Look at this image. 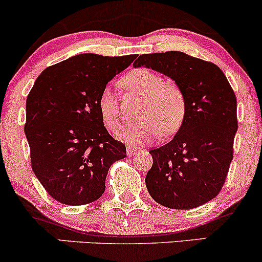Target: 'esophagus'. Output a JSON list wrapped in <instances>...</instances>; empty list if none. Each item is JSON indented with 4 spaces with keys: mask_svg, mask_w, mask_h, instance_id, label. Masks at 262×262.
Returning <instances> with one entry per match:
<instances>
[{
    "mask_svg": "<svg viewBox=\"0 0 262 262\" xmlns=\"http://www.w3.org/2000/svg\"><path fill=\"white\" fill-rule=\"evenodd\" d=\"M137 151H139V148H136V146H132V145L126 146V154H128L129 157L137 154Z\"/></svg>",
    "mask_w": 262,
    "mask_h": 262,
    "instance_id": "esophagus-1",
    "label": "esophagus"
}]
</instances>
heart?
<instances>
[{"label": "heart", "instance_id": "heart-1", "mask_svg": "<svg viewBox=\"0 0 262 262\" xmlns=\"http://www.w3.org/2000/svg\"><path fill=\"white\" fill-rule=\"evenodd\" d=\"M126 89L144 97L140 109L142 120L124 125L117 132V137L130 144H143L163 134H173L183 124L186 103L182 89L154 72L139 68L122 79ZM98 107L103 122L111 130L119 125V102L111 88L100 93Z\"/></svg>", "mask_w": 262, "mask_h": 262}]
</instances>
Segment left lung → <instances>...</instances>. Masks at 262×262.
<instances>
[{
	"instance_id": "obj_1",
	"label": "left lung",
	"mask_w": 262,
	"mask_h": 262,
	"mask_svg": "<svg viewBox=\"0 0 262 262\" xmlns=\"http://www.w3.org/2000/svg\"><path fill=\"white\" fill-rule=\"evenodd\" d=\"M133 66L173 79L186 103L175 137L149 150L153 166L146 174V189L169 209L198 208L219 194L228 177L237 130L234 91L216 64L183 52L142 54Z\"/></svg>"
}]
</instances>
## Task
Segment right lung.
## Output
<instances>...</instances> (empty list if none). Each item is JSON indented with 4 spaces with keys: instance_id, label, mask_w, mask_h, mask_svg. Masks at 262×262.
<instances>
[{
    "instance_id": "add662e5",
    "label": "right lung",
    "mask_w": 262,
    "mask_h": 262,
    "mask_svg": "<svg viewBox=\"0 0 262 262\" xmlns=\"http://www.w3.org/2000/svg\"><path fill=\"white\" fill-rule=\"evenodd\" d=\"M136 58L77 54L46 68L34 82L26 100L31 165L59 203L99 199L111 165L126 157L125 145L105 129L98 100L109 80Z\"/></svg>"
}]
</instances>
